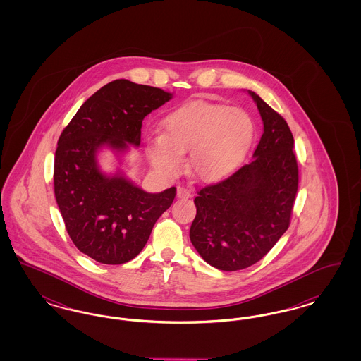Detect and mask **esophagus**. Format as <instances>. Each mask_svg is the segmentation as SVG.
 <instances>
[{
	"label": "esophagus",
	"mask_w": 361,
	"mask_h": 361,
	"mask_svg": "<svg viewBox=\"0 0 361 361\" xmlns=\"http://www.w3.org/2000/svg\"><path fill=\"white\" fill-rule=\"evenodd\" d=\"M177 197L178 199H188V197H190V192L187 188L178 187L177 188Z\"/></svg>",
	"instance_id": "esophagus-1"
}]
</instances>
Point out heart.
I'll return each mask as SVG.
<instances>
[{
  "label": "heart",
  "instance_id": "1",
  "mask_svg": "<svg viewBox=\"0 0 361 361\" xmlns=\"http://www.w3.org/2000/svg\"><path fill=\"white\" fill-rule=\"evenodd\" d=\"M256 133L253 118L242 108L190 102L166 115L162 134L146 143L157 169L174 174L189 153L188 172L196 181L218 183L240 165Z\"/></svg>",
  "mask_w": 361,
  "mask_h": 361
}]
</instances>
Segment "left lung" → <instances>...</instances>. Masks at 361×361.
<instances>
[{
	"mask_svg": "<svg viewBox=\"0 0 361 361\" xmlns=\"http://www.w3.org/2000/svg\"><path fill=\"white\" fill-rule=\"evenodd\" d=\"M264 133L253 161L222 183L197 192L189 238L197 253L221 271H240L264 257L287 231L298 190L291 130L258 94Z\"/></svg>",
	"mask_w": 361,
	"mask_h": 361,
	"instance_id": "8db88e82",
	"label": "left lung"
}]
</instances>
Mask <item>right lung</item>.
Masks as SVG:
<instances>
[{"mask_svg": "<svg viewBox=\"0 0 361 361\" xmlns=\"http://www.w3.org/2000/svg\"><path fill=\"white\" fill-rule=\"evenodd\" d=\"M173 93L115 80L77 111L62 131L54 161L56 204L80 252L97 262L124 264L137 257L157 219L172 206L176 188L149 193L121 169L103 172L99 153L109 149L123 164L139 147L143 119Z\"/></svg>", "mask_w": 361, "mask_h": 361, "instance_id": "right-lung-1", "label": "right lung"}]
</instances>
